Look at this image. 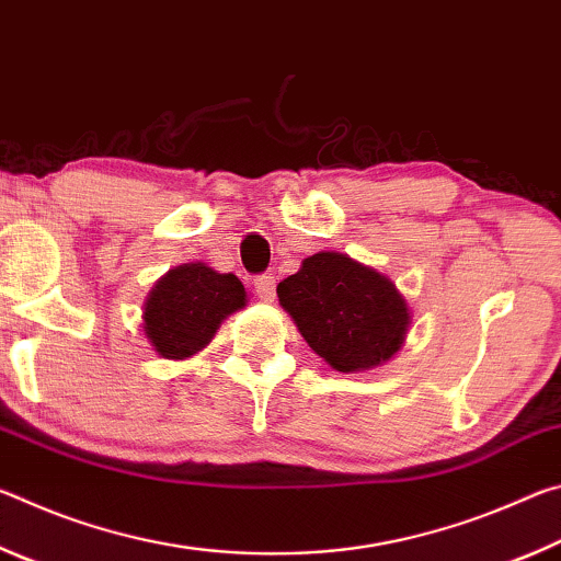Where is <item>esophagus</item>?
<instances>
[{
	"mask_svg": "<svg viewBox=\"0 0 561 561\" xmlns=\"http://www.w3.org/2000/svg\"><path fill=\"white\" fill-rule=\"evenodd\" d=\"M254 294H257L262 301H274V297H277V291H274V277L262 274V277L254 279Z\"/></svg>",
	"mask_w": 561,
	"mask_h": 561,
	"instance_id": "34e87169",
	"label": "esophagus"
}]
</instances>
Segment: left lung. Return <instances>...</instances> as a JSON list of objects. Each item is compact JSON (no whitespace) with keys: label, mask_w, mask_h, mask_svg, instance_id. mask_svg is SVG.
<instances>
[{"label":"left lung","mask_w":561,"mask_h":561,"mask_svg":"<svg viewBox=\"0 0 561 561\" xmlns=\"http://www.w3.org/2000/svg\"><path fill=\"white\" fill-rule=\"evenodd\" d=\"M309 348L341 374L383 366L405 344L411 307L386 274L341 252H317L277 287Z\"/></svg>","instance_id":"8db88e82"}]
</instances>
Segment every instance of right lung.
<instances>
[{
	"instance_id": "right-lung-1",
	"label": "right lung",
	"mask_w": 561,
	"mask_h": 561,
	"mask_svg": "<svg viewBox=\"0 0 561 561\" xmlns=\"http://www.w3.org/2000/svg\"><path fill=\"white\" fill-rule=\"evenodd\" d=\"M244 307V284L234 274H220L205 262L178 264L148 291L144 334L158 356L193 358L210 344L222 321Z\"/></svg>"
}]
</instances>
